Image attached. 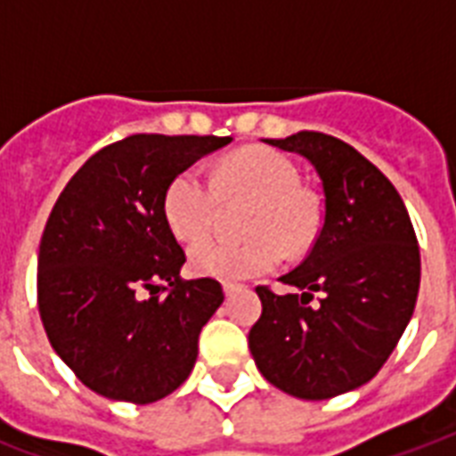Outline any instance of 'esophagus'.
Returning a JSON list of instances; mask_svg holds the SVG:
<instances>
[{"instance_id": "1", "label": "esophagus", "mask_w": 456, "mask_h": 456, "mask_svg": "<svg viewBox=\"0 0 456 456\" xmlns=\"http://www.w3.org/2000/svg\"><path fill=\"white\" fill-rule=\"evenodd\" d=\"M239 289H241V286L234 284V281H224V293H227V296H234Z\"/></svg>"}]
</instances>
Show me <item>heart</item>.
I'll list each match as a JSON object with an SVG mask.
<instances>
[{
    "instance_id": "1",
    "label": "heart",
    "mask_w": 456,
    "mask_h": 456,
    "mask_svg": "<svg viewBox=\"0 0 456 456\" xmlns=\"http://www.w3.org/2000/svg\"><path fill=\"white\" fill-rule=\"evenodd\" d=\"M222 200H250L243 232L246 241H200L189 253L191 270L227 281L270 272L289 256L310 248L319 227L317 203L300 186L291 158L265 146L229 153L215 167L213 182L196 167L172 179L163 196V215L179 241H199L210 232Z\"/></svg>"
}]
</instances>
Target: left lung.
I'll return each mask as SVG.
<instances>
[{
    "label": "left lung",
    "instance_id": "obj_1",
    "mask_svg": "<svg viewBox=\"0 0 456 456\" xmlns=\"http://www.w3.org/2000/svg\"><path fill=\"white\" fill-rule=\"evenodd\" d=\"M270 144L314 165L324 217L307 257L279 279L300 293L256 289L263 314L248 347L272 386L329 400L371 381L410 324L421 281L417 234L395 186L350 144L324 132Z\"/></svg>",
    "mask_w": 456,
    "mask_h": 456
}]
</instances>
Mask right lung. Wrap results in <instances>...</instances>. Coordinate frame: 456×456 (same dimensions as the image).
I'll return each mask as SVG.
<instances>
[{"instance_id":"obj_1","label":"right lung","mask_w":456,"mask_h":456,"mask_svg":"<svg viewBox=\"0 0 456 456\" xmlns=\"http://www.w3.org/2000/svg\"><path fill=\"white\" fill-rule=\"evenodd\" d=\"M232 137L130 134L75 172L46 220L37 307L46 338L87 388L132 404L191 374L199 333L224 300L217 279H182L163 215L179 172Z\"/></svg>"}]
</instances>
